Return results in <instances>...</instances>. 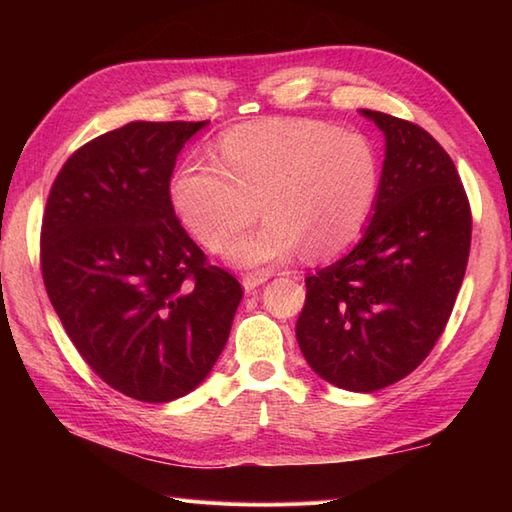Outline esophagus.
Wrapping results in <instances>:
<instances>
[{
    "instance_id": "obj_1",
    "label": "esophagus",
    "mask_w": 512,
    "mask_h": 512,
    "mask_svg": "<svg viewBox=\"0 0 512 512\" xmlns=\"http://www.w3.org/2000/svg\"><path fill=\"white\" fill-rule=\"evenodd\" d=\"M268 277H270L268 273H246V275L242 277V286H244L246 292H253L255 288L266 284Z\"/></svg>"
}]
</instances>
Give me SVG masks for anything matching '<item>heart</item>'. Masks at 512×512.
Wrapping results in <instances>:
<instances>
[{"label": "heart", "instance_id": "1", "mask_svg": "<svg viewBox=\"0 0 512 512\" xmlns=\"http://www.w3.org/2000/svg\"><path fill=\"white\" fill-rule=\"evenodd\" d=\"M380 162L367 136L310 118L235 127L215 145V162L189 158L173 171L171 206L206 248L220 250L254 221L269 220L224 248L244 268L341 253L372 215Z\"/></svg>", "mask_w": 512, "mask_h": 512}]
</instances>
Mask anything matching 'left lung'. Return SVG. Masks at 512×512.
Instances as JSON below:
<instances>
[{
  "instance_id": "left-lung-1",
  "label": "left lung",
  "mask_w": 512,
  "mask_h": 512,
  "mask_svg": "<svg viewBox=\"0 0 512 512\" xmlns=\"http://www.w3.org/2000/svg\"><path fill=\"white\" fill-rule=\"evenodd\" d=\"M385 134L374 215L350 253L306 277L297 341L323 380L376 391L411 374L447 328L471 250V206L422 127L361 110Z\"/></svg>"
}]
</instances>
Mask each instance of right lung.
I'll return each instance as SVG.
<instances>
[{"instance_id":"1","label":"right lung","mask_w":512,"mask_h":512,"mask_svg":"<svg viewBox=\"0 0 512 512\" xmlns=\"http://www.w3.org/2000/svg\"><path fill=\"white\" fill-rule=\"evenodd\" d=\"M209 121L127 123L76 149L41 224V273L76 350L143 402L187 396L231 332L242 286L184 231L169 182Z\"/></svg>"}]
</instances>
